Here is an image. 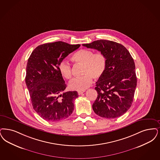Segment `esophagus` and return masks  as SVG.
<instances>
[{
    "label": "esophagus",
    "mask_w": 160,
    "mask_h": 160,
    "mask_svg": "<svg viewBox=\"0 0 160 160\" xmlns=\"http://www.w3.org/2000/svg\"><path fill=\"white\" fill-rule=\"evenodd\" d=\"M84 92V91H78V95H80Z\"/></svg>",
    "instance_id": "1"
}]
</instances>
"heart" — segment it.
Instances as JSON below:
<instances>
[{"label": "heart", "instance_id": "1", "mask_svg": "<svg viewBox=\"0 0 160 160\" xmlns=\"http://www.w3.org/2000/svg\"><path fill=\"white\" fill-rule=\"evenodd\" d=\"M72 61L83 65L82 77L74 78L69 83L70 89L84 91L89 87L92 78L97 80L102 77L107 67V58L102 52H97L90 49H82L76 52L71 57ZM59 71L62 77L70 79L72 76L70 64L61 61L58 65Z\"/></svg>", "mask_w": 160, "mask_h": 160}]
</instances>
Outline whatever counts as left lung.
<instances>
[{
    "instance_id": "8db88e82",
    "label": "left lung",
    "mask_w": 160,
    "mask_h": 160,
    "mask_svg": "<svg viewBox=\"0 0 160 160\" xmlns=\"http://www.w3.org/2000/svg\"><path fill=\"white\" fill-rule=\"evenodd\" d=\"M83 46L102 52L107 58L105 71L96 83L94 112L106 118L122 116L133 103L137 85L133 58L123 45L113 41L98 40Z\"/></svg>"
}]
</instances>
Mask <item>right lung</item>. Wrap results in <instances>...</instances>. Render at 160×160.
I'll return each instance as SVG.
<instances>
[{"label":"right lung","instance_id":"obj_1","mask_svg":"<svg viewBox=\"0 0 160 160\" xmlns=\"http://www.w3.org/2000/svg\"><path fill=\"white\" fill-rule=\"evenodd\" d=\"M80 46L60 41L45 43L36 48L28 59L27 88L33 109L46 121L63 120L74 110V101L78 93L70 91L61 93L67 86L58 65Z\"/></svg>","mask_w":160,"mask_h":160}]
</instances>
